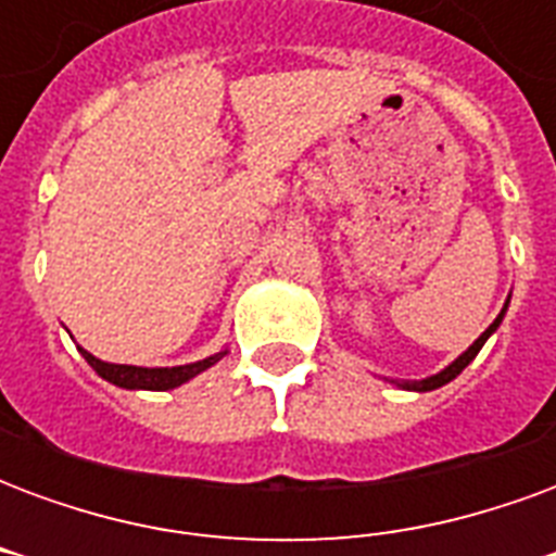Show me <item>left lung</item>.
<instances>
[{
	"label": "left lung",
	"instance_id": "left-lung-1",
	"mask_svg": "<svg viewBox=\"0 0 556 556\" xmlns=\"http://www.w3.org/2000/svg\"><path fill=\"white\" fill-rule=\"evenodd\" d=\"M503 313H506V306H503ZM503 313L497 315V318H494V321H491L489 330H485V333H482V337H479L477 342H473V345H470V349H467L465 354H462V357H458V361L450 363V366H446V369H443V372L431 375V378H426V381H414V384H402V387H408V390H419V393H426V390H438V387L450 384V381H453L455 375L462 372V369H465L467 363H470V361H473V357H477L479 349H482V345H485V339H489L491 333H494V330H497V325H501V321H503Z\"/></svg>",
	"mask_w": 556,
	"mask_h": 556
}]
</instances>
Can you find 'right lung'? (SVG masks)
<instances>
[{"instance_id":"1","label":"right lung","mask_w":556,"mask_h":556,"mask_svg":"<svg viewBox=\"0 0 556 556\" xmlns=\"http://www.w3.org/2000/svg\"><path fill=\"white\" fill-rule=\"evenodd\" d=\"M83 351V349H79ZM226 351H219L214 357H205V361L190 363V366H172V369H142V366H122V363H103L98 357H91L89 351H83V357L89 361V366L94 372L106 378L110 384L127 387V390H172V387H181L184 381H190L199 372H205L207 366L223 357Z\"/></svg>"}]
</instances>
